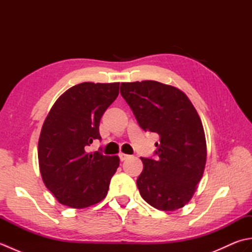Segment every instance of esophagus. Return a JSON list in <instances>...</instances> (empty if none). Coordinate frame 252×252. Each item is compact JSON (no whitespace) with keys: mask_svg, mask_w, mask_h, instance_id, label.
<instances>
[{"mask_svg":"<svg viewBox=\"0 0 252 252\" xmlns=\"http://www.w3.org/2000/svg\"><path fill=\"white\" fill-rule=\"evenodd\" d=\"M129 157H130L129 155H126V154H123V153L119 154V158H120L121 161H125V160H126Z\"/></svg>","mask_w":252,"mask_h":252,"instance_id":"obj_1","label":"esophagus"}]
</instances>
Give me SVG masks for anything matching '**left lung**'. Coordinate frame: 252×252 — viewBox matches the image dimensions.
<instances>
[{
  "instance_id": "obj_1",
  "label": "left lung",
  "mask_w": 252,
  "mask_h": 252,
  "mask_svg": "<svg viewBox=\"0 0 252 252\" xmlns=\"http://www.w3.org/2000/svg\"><path fill=\"white\" fill-rule=\"evenodd\" d=\"M120 93L144 131L157 133L156 159L141 158L137 178L143 199L162 211L189 202L202 178L207 160L205 131L185 93L152 80L121 83Z\"/></svg>"
}]
</instances>
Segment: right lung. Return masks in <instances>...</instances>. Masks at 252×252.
Returning <instances> with one entry per match:
<instances>
[{
  "label": "right lung",
  "instance_id": "right-lung-1",
  "mask_svg": "<svg viewBox=\"0 0 252 252\" xmlns=\"http://www.w3.org/2000/svg\"><path fill=\"white\" fill-rule=\"evenodd\" d=\"M119 82H83L68 89L53 105L37 145L45 186L62 205L81 209L103 200L119 157L90 153L100 140L99 122L119 94Z\"/></svg>",
  "mask_w": 252,
  "mask_h": 252
}]
</instances>
